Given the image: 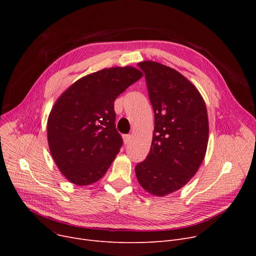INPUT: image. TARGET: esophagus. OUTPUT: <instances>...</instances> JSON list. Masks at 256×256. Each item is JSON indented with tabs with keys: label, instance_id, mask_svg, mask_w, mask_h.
<instances>
[{
	"label": "esophagus",
	"instance_id": "1",
	"mask_svg": "<svg viewBox=\"0 0 256 256\" xmlns=\"http://www.w3.org/2000/svg\"><path fill=\"white\" fill-rule=\"evenodd\" d=\"M132 140V136L130 135H124V144H128Z\"/></svg>",
	"mask_w": 256,
	"mask_h": 256
}]
</instances>
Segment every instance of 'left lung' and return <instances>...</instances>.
<instances>
[{"instance_id":"1","label":"left lung","mask_w":256,"mask_h":256,"mask_svg":"<svg viewBox=\"0 0 256 256\" xmlns=\"http://www.w3.org/2000/svg\"><path fill=\"white\" fill-rule=\"evenodd\" d=\"M138 66L154 108V130L150 154L135 172L145 191L162 197L188 184L202 163L208 141L206 106L178 70L154 61Z\"/></svg>"}]
</instances>
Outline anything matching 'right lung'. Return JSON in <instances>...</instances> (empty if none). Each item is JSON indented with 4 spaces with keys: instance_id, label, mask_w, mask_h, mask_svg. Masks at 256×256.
<instances>
[{
    "instance_id": "1",
    "label": "right lung",
    "mask_w": 256,
    "mask_h": 256,
    "mask_svg": "<svg viewBox=\"0 0 256 256\" xmlns=\"http://www.w3.org/2000/svg\"><path fill=\"white\" fill-rule=\"evenodd\" d=\"M142 76L132 66L104 68L78 80L54 104L48 119V147L70 182L94 184L109 169L122 146L114 102Z\"/></svg>"
}]
</instances>
